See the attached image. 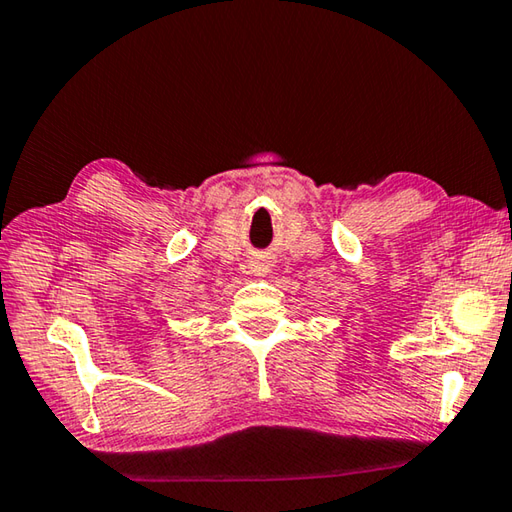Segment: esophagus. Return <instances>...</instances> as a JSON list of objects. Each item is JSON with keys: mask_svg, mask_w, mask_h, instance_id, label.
Wrapping results in <instances>:
<instances>
[{"mask_svg": "<svg viewBox=\"0 0 512 512\" xmlns=\"http://www.w3.org/2000/svg\"><path fill=\"white\" fill-rule=\"evenodd\" d=\"M251 267H254L256 274H265L267 272V265L261 263V261H254V265H251Z\"/></svg>", "mask_w": 512, "mask_h": 512, "instance_id": "1", "label": "esophagus"}]
</instances>
